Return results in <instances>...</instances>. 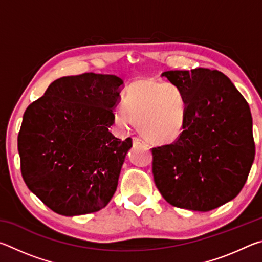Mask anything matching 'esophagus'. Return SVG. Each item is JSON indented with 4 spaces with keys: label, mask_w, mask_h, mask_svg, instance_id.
I'll list each match as a JSON object with an SVG mask.
<instances>
[{
    "label": "esophagus",
    "mask_w": 262,
    "mask_h": 262,
    "mask_svg": "<svg viewBox=\"0 0 262 262\" xmlns=\"http://www.w3.org/2000/svg\"><path fill=\"white\" fill-rule=\"evenodd\" d=\"M133 143H134V145H139V144H147V142H145L144 140H142L141 137L134 136L133 137Z\"/></svg>",
    "instance_id": "esophagus-1"
}]
</instances>
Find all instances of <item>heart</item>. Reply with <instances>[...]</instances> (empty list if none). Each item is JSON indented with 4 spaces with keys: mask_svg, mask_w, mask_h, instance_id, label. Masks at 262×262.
I'll return each mask as SVG.
<instances>
[{
    "mask_svg": "<svg viewBox=\"0 0 262 262\" xmlns=\"http://www.w3.org/2000/svg\"><path fill=\"white\" fill-rule=\"evenodd\" d=\"M187 114L184 91L173 83L140 79L127 88L123 106L114 110L113 118L121 129L139 122L142 134L155 143L174 142L181 135Z\"/></svg>",
    "mask_w": 262,
    "mask_h": 262,
    "instance_id": "heart-1",
    "label": "heart"
}]
</instances>
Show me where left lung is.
I'll list each match as a JSON object with an SVG mask.
<instances>
[{
  "label": "left lung",
  "instance_id": "8db88e82",
  "mask_svg": "<svg viewBox=\"0 0 262 262\" xmlns=\"http://www.w3.org/2000/svg\"><path fill=\"white\" fill-rule=\"evenodd\" d=\"M162 76L184 91L187 114L178 139L151 149L155 184L172 206L212 210L237 196L253 164L250 107L219 70H170Z\"/></svg>",
  "mask_w": 262,
  "mask_h": 262
}]
</instances>
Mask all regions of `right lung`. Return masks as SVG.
<instances>
[{"mask_svg": "<svg viewBox=\"0 0 262 262\" xmlns=\"http://www.w3.org/2000/svg\"><path fill=\"white\" fill-rule=\"evenodd\" d=\"M123 81L85 73L61 77L29 105L18 134L26 186L56 214L98 211L117 190L132 139L108 128Z\"/></svg>", "mask_w": 262, "mask_h": 262, "instance_id": "add662e5", "label": "right lung"}]
</instances>
